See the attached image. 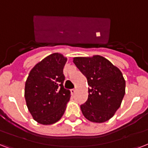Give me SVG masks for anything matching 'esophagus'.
Instances as JSON below:
<instances>
[{
	"mask_svg": "<svg viewBox=\"0 0 148 148\" xmlns=\"http://www.w3.org/2000/svg\"><path fill=\"white\" fill-rule=\"evenodd\" d=\"M70 91H71V93H72V94L73 95L75 92V89H72V90H71Z\"/></svg>",
	"mask_w": 148,
	"mask_h": 148,
	"instance_id": "34e87169",
	"label": "esophagus"
}]
</instances>
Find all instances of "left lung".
Instances as JSON below:
<instances>
[{
	"mask_svg": "<svg viewBox=\"0 0 148 148\" xmlns=\"http://www.w3.org/2000/svg\"><path fill=\"white\" fill-rule=\"evenodd\" d=\"M73 62L90 86L88 99L80 106L83 116L94 123L109 121L121 106L125 94L126 82L122 73L100 56L75 57Z\"/></svg>",
	"mask_w": 148,
	"mask_h": 148,
	"instance_id": "8db88e82",
	"label": "left lung"
}]
</instances>
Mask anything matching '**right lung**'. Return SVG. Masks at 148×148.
<instances>
[{
  "mask_svg": "<svg viewBox=\"0 0 148 148\" xmlns=\"http://www.w3.org/2000/svg\"><path fill=\"white\" fill-rule=\"evenodd\" d=\"M67 58L53 53L36 64L25 82V97L34 120L44 125L58 121L65 113L70 91L63 86Z\"/></svg>",
  "mask_w": 148,
  "mask_h": 148,
  "instance_id": "obj_1",
  "label": "right lung"
}]
</instances>
